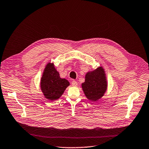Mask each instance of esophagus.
<instances>
[{
    "mask_svg": "<svg viewBox=\"0 0 149 149\" xmlns=\"http://www.w3.org/2000/svg\"><path fill=\"white\" fill-rule=\"evenodd\" d=\"M71 85H72V86H77V85H78V83H77V82L76 81L73 80V81H72V82H71Z\"/></svg>",
    "mask_w": 149,
    "mask_h": 149,
    "instance_id": "1",
    "label": "esophagus"
}]
</instances>
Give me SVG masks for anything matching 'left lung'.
Here are the masks:
<instances>
[{
	"label": "left lung",
	"instance_id": "left-lung-1",
	"mask_svg": "<svg viewBox=\"0 0 149 149\" xmlns=\"http://www.w3.org/2000/svg\"><path fill=\"white\" fill-rule=\"evenodd\" d=\"M105 78L102 67L86 74V81L82 84V87L85 95L90 101H97L104 95L107 86Z\"/></svg>",
	"mask_w": 149,
	"mask_h": 149
}]
</instances>
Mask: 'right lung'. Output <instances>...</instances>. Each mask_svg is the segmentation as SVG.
Segmentation results:
<instances>
[{
    "label": "right lung",
    "instance_id": "right-lung-1",
    "mask_svg": "<svg viewBox=\"0 0 149 149\" xmlns=\"http://www.w3.org/2000/svg\"><path fill=\"white\" fill-rule=\"evenodd\" d=\"M69 85L67 79L60 78L54 63H48L40 81L41 90L45 97L50 100L59 98Z\"/></svg>",
    "mask_w": 149,
    "mask_h": 149
}]
</instances>
